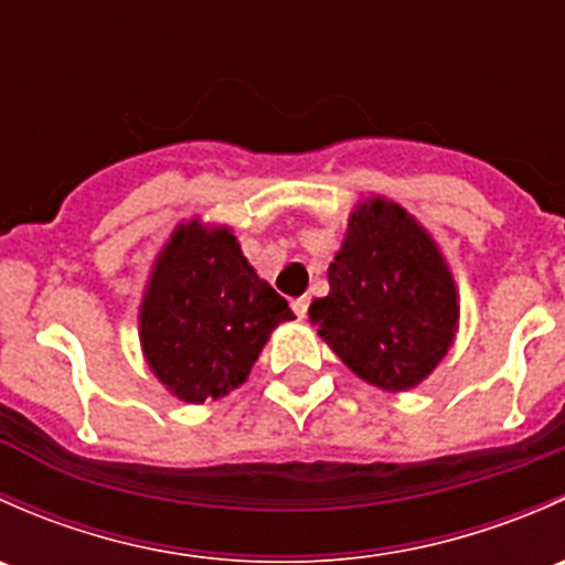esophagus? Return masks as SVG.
I'll return each mask as SVG.
<instances>
[{"mask_svg": "<svg viewBox=\"0 0 565 565\" xmlns=\"http://www.w3.org/2000/svg\"><path fill=\"white\" fill-rule=\"evenodd\" d=\"M292 311H295V315H298L300 319H303L306 315H309V298H306V295H303V298H295V300H292Z\"/></svg>", "mask_w": 565, "mask_h": 565, "instance_id": "obj_1", "label": "esophagus"}]
</instances>
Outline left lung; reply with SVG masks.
Instances as JSON below:
<instances>
[{
  "label": "left lung",
  "instance_id": "obj_1",
  "mask_svg": "<svg viewBox=\"0 0 565 565\" xmlns=\"http://www.w3.org/2000/svg\"><path fill=\"white\" fill-rule=\"evenodd\" d=\"M328 284L330 292L309 306L311 322L369 385L415 388L451 350L457 284L437 243L402 204L383 196L358 204Z\"/></svg>",
  "mask_w": 565,
  "mask_h": 565
}]
</instances>
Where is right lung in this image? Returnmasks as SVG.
<instances>
[{
  "label": "right lung",
  "mask_w": 565,
  "mask_h": 565,
  "mask_svg": "<svg viewBox=\"0 0 565 565\" xmlns=\"http://www.w3.org/2000/svg\"><path fill=\"white\" fill-rule=\"evenodd\" d=\"M295 319L230 226L180 224L156 256L139 311L147 366L180 402L241 388L273 330Z\"/></svg>",
  "instance_id": "obj_1"
}]
</instances>
